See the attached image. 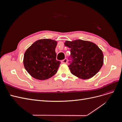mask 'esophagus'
<instances>
[{"label": "esophagus", "mask_w": 122, "mask_h": 122, "mask_svg": "<svg viewBox=\"0 0 122 122\" xmlns=\"http://www.w3.org/2000/svg\"><path fill=\"white\" fill-rule=\"evenodd\" d=\"M67 61H68L67 59V58H65L64 60L61 61V63H62V64H67Z\"/></svg>", "instance_id": "obj_1"}]
</instances>
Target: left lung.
<instances>
[{
	"mask_svg": "<svg viewBox=\"0 0 122 122\" xmlns=\"http://www.w3.org/2000/svg\"><path fill=\"white\" fill-rule=\"evenodd\" d=\"M65 45L71 48L68 67L74 75L82 79H89L102 67L103 54L95 44L77 40L72 42L67 41Z\"/></svg>",
	"mask_w": 122,
	"mask_h": 122,
	"instance_id": "8db88e82",
	"label": "left lung"
}]
</instances>
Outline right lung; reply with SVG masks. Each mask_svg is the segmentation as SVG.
Instances as JSON below:
<instances>
[{
  "label": "right lung",
  "mask_w": 122,
  "mask_h": 122,
  "mask_svg": "<svg viewBox=\"0 0 122 122\" xmlns=\"http://www.w3.org/2000/svg\"><path fill=\"white\" fill-rule=\"evenodd\" d=\"M57 42L51 39L36 41L25 51L23 64L27 72L39 80H46L56 73L61 64L56 60Z\"/></svg>",
  "instance_id": "right-lung-1"
}]
</instances>
